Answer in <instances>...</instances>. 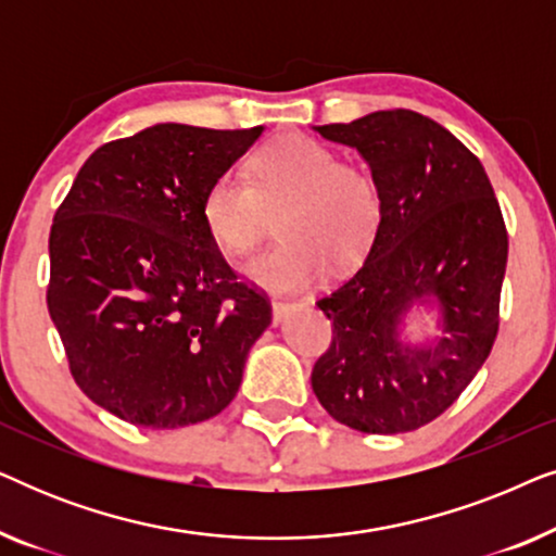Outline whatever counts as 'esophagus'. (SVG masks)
Listing matches in <instances>:
<instances>
[{
    "label": "esophagus",
    "mask_w": 556,
    "mask_h": 556,
    "mask_svg": "<svg viewBox=\"0 0 556 556\" xmlns=\"http://www.w3.org/2000/svg\"><path fill=\"white\" fill-rule=\"evenodd\" d=\"M270 306H273V324H280V321H283L286 311H288V306H291V303L283 301V299H273Z\"/></svg>",
    "instance_id": "obj_1"
}]
</instances>
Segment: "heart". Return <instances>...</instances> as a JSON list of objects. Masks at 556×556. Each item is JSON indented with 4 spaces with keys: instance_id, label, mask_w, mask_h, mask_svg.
<instances>
[{
    "instance_id": "obj_1",
    "label": "heart",
    "mask_w": 556,
    "mask_h": 556,
    "mask_svg": "<svg viewBox=\"0 0 556 556\" xmlns=\"http://www.w3.org/2000/svg\"><path fill=\"white\" fill-rule=\"evenodd\" d=\"M382 210L375 174L301 134L265 143L250 162V179L217 174L200 207L204 230L230 255L253 250L280 215L286 240L242 265L250 283L268 291H301L324 276L326 263H359L377 238Z\"/></svg>"
}]
</instances>
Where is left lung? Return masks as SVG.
<instances>
[{
    "instance_id": "left-lung-1",
    "label": "left lung",
    "mask_w": 556,
    "mask_h": 556,
    "mask_svg": "<svg viewBox=\"0 0 556 556\" xmlns=\"http://www.w3.org/2000/svg\"><path fill=\"white\" fill-rule=\"evenodd\" d=\"M359 151L382 187V223L359 270L316 306L333 337L311 371L333 420L367 435L422 428L489 359L498 333L508 235L476 154L422 113L377 111L316 126ZM415 305L439 308L441 333L409 345Z\"/></svg>"
}]
</instances>
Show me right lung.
<instances>
[{"mask_svg":"<svg viewBox=\"0 0 556 556\" xmlns=\"http://www.w3.org/2000/svg\"><path fill=\"white\" fill-rule=\"evenodd\" d=\"M261 134L156 124L103 143L52 219L48 311L71 375L136 428L223 413L268 329V295L227 265L200 212Z\"/></svg>","mask_w":556,"mask_h":556,"instance_id":"right-lung-1","label":"right lung"}]
</instances>
